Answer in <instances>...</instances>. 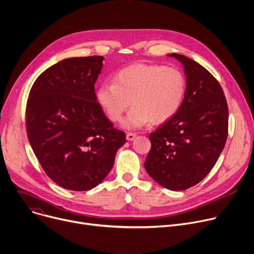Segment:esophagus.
Returning <instances> with one entry per match:
<instances>
[{
    "mask_svg": "<svg viewBox=\"0 0 254 254\" xmlns=\"http://www.w3.org/2000/svg\"><path fill=\"white\" fill-rule=\"evenodd\" d=\"M137 137V133L136 132H127V139L128 140V141H132L134 138Z\"/></svg>",
    "mask_w": 254,
    "mask_h": 254,
    "instance_id": "1",
    "label": "esophagus"
}]
</instances>
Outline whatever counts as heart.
<instances>
[{"instance_id":"1","label":"heart","mask_w":254,"mask_h":254,"mask_svg":"<svg viewBox=\"0 0 254 254\" xmlns=\"http://www.w3.org/2000/svg\"><path fill=\"white\" fill-rule=\"evenodd\" d=\"M187 81L181 70L162 65L132 64L118 70L113 81H104L97 90V101L112 122H120L132 102L124 125L141 127L161 124L181 108Z\"/></svg>"}]
</instances>
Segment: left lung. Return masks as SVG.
Segmentation results:
<instances>
[{"label":"left lung","instance_id":"8db88e82","mask_svg":"<svg viewBox=\"0 0 254 254\" xmlns=\"http://www.w3.org/2000/svg\"><path fill=\"white\" fill-rule=\"evenodd\" d=\"M184 65L187 89L180 110L149 134L148 175L162 187L181 191L203 180L226 145L229 109L217 79L196 61L170 54Z\"/></svg>","mask_w":254,"mask_h":254}]
</instances>
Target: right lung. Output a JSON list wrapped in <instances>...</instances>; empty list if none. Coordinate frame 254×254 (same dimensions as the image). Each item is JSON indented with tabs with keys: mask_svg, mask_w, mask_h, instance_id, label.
Masks as SVG:
<instances>
[{
	"mask_svg": "<svg viewBox=\"0 0 254 254\" xmlns=\"http://www.w3.org/2000/svg\"><path fill=\"white\" fill-rule=\"evenodd\" d=\"M102 56L64 59L39 75L29 92L25 125L46 175L60 187L88 191L102 182L127 141L97 101Z\"/></svg>",
	"mask_w": 254,
	"mask_h": 254,
	"instance_id": "1",
	"label": "right lung"
}]
</instances>
